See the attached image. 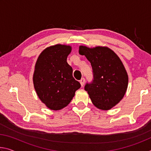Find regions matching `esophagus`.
<instances>
[{
	"instance_id": "1",
	"label": "esophagus",
	"mask_w": 151,
	"mask_h": 151,
	"mask_svg": "<svg viewBox=\"0 0 151 151\" xmlns=\"http://www.w3.org/2000/svg\"><path fill=\"white\" fill-rule=\"evenodd\" d=\"M85 78H82L81 80L80 81V83L82 86H83L84 84H85Z\"/></svg>"
}]
</instances>
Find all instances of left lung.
<instances>
[{
  "label": "left lung",
  "instance_id": "obj_1",
  "mask_svg": "<svg viewBox=\"0 0 151 151\" xmlns=\"http://www.w3.org/2000/svg\"><path fill=\"white\" fill-rule=\"evenodd\" d=\"M79 54L85 55L91 63L93 79L87 83V91L94 105L109 110L123 98L128 86V75L121 59L111 49L96 47H79Z\"/></svg>",
  "mask_w": 151,
  "mask_h": 151
}]
</instances>
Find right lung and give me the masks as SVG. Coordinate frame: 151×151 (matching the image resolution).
I'll use <instances>...</instances> for the list:
<instances>
[{
	"mask_svg": "<svg viewBox=\"0 0 151 151\" xmlns=\"http://www.w3.org/2000/svg\"><path fill=\"white\" fill-rule=\"evenodd\" d=\"M70 46L56 45L46 48L38 58L33 75L37 95L48 108L62 109L70 103L81 84L73 76L66 62Z\"/></svg>",
	"mask_w": 151,
	"mask_h": 151,
	"instance_id": "add662e5",
	"label": "right lung"
}]
</instances>
